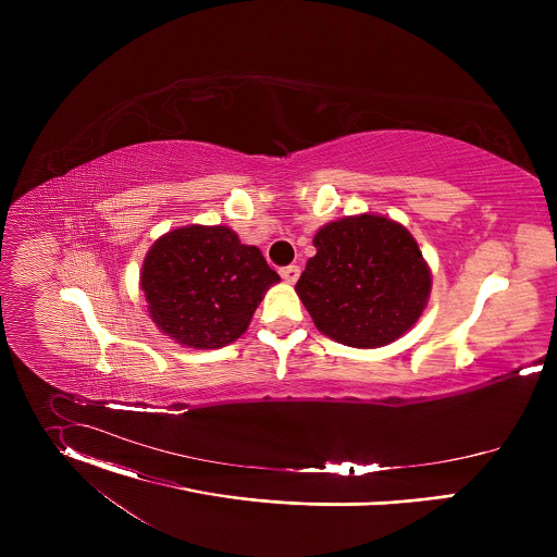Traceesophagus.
<instances>
[{
  "label": "esophagus",
  "instance_id": "34e87169",
  "mask_svg": "<svg viewBox=\"0 0 557 557\" xmlns=\"http://www.w3.org/2000/svg\"><path fill=\"white\" fill-rule=\"evenodd\" d=\"M280 275H282V280H284V282L295 284V282H297V277H299V267H297V264L282 267V269H280Z\"/></svg>",
  "mask_w": 557,
  "mask_h": 557
}]
</instances>
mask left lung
Returning <instances> with one entry per match:
<instances>
[{
    "label": "left lung",
    "mask_w": 557,
    "mask_h": 557,
    "mask_svg": "<svg viewBox=\"0 0 557 557\" xmlns=\"http://www.w3.org/2000/svg\"><path fill=\"white\" fill-rule=\"evenodd\" d=\"M312 245L295 290L324 335L379 348L417 324L432 277L406 226L363 213L322 226Z\"/></svg>",
    "instance_id": "left-lung-1"
}]
</instances>
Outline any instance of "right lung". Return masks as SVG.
<instances>
[{
    "label": "right lung",
    "mask_w": 557,
    "mask_h": 557,
    "mask_svg": "<svg viewBox=\"0 0 557 557\" xmlns=\"http://www.w3.org/2000/svg\"><path fill=\"white\" fill-rule=\"evenodd\" d=\"M277 282L258 247L243 245L226 226L200 224L156 240L140 273L156 326L191 348L235 342Z\"/></svg>",
    "instance_id": "1"
}]
</instances>
